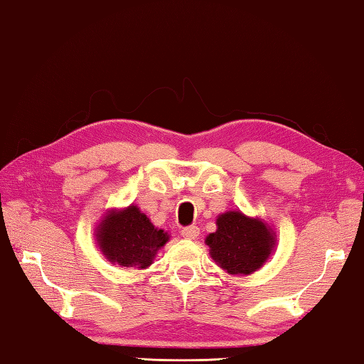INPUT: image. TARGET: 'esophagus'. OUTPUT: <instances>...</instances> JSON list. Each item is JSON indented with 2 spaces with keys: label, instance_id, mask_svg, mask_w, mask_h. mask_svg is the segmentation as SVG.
I'll return each instance as SVG.
<instances>
[{
  "label": "esophagus",
  "instance_id": "1",
  "mask_svg": "<svg viewBox=\"0 0 364 364\" xmlns=\"http://www.w3.org/2000/svg\"><path fill=\"white\" fill-rule=\"evenodd\" d=\"M200 234V230L197 226H186V228H183L181 230V236L184 237V239H196L197 236H199Z\"/></svg>",
  "mask_w": 364,
  "mask_h": 364
}]
</instances>
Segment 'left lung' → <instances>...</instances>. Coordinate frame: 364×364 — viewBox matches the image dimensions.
Returning a JSON list of instances; mask_svg holds the SVG:
<instances>
[{
  "label": "left lung",
  "mask_w": 364,
  "mask_h": 364,
  "mask_svg": "<svg viewBox=\"0 0 364 364\" xmlns=\"http://www.w3.org/2000/svg\"><path fill=\"white\" fill-rule=\"evenodd\" d=\"M205 244L226 273L245 276L262 268L273 254L276 232L260 218L230 210L217 218V231L208 234Z\"/></svg>",
  "instance_id": "left-lung-1"
}]
</instances>
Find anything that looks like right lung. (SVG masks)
I'll use <instances>...</instances> for the list:
<instances>
[{"label": "right lung", "mask_w": 364, "mask_h": 364, "mask_svg": "<svg viewBox=\"0 0 364 364\" xmlns=\"http://www.w3.org/2000/svg\"><path fill=\"white\" fill-rule=\"evenodd\" d=\"M168 234L151 223L136 205L110 210L96 228V241L110 263L122 267H151Z\"/></svg>", "instance_id": "add662e5"}]
</instances>
